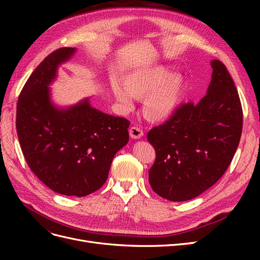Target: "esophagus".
Returning a JSON list of instances; mask_svg holds the SVG:
<instances>
[{
  "label": "esophagus",
  "instance_id": "esophagus-1",
  "mask_svg": "<svg viewBox=\"0 0 260 260\" xmlns=\"http://www.w3.org/2000/svg\"><path fill=\"white\" fill-rule=\"evenodd\" d=\"M129 133H130V137L132 139H141L144 135L143 130L138 128V127H131L129 130Z\"/></svg>",
  "mask_w": 260,
  "mask_h": 260
}]
</instances>
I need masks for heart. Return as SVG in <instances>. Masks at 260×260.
<instances>
[{
  "instance_id": "b5f03b06",
  "label": "heart",
  "mask_w": 260,
  "mask_h": 260,
  "mask_svg": "<svg viewBox=\"0 0 260 260\" xmlns=\"http://www.w3.org/2000/svg\"><path fill=\"white\" fill-rule=\"evenodd\" d=\"M112 83L113 95L123 111H131L135 99L143 101L146 119L159 122L174 115L183 95L184 80L180 75H171L166 66L138 69Z\"/></svg>"
}]
</instances>
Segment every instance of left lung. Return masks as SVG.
<instances>
[{
	"instance_id": "left-lung-1",
	"label": "left lung",
	"mask_w": 260,
	"mask_h": 260,
	"mask_svg": "<svg viewBox=\"0 0 260 260\" xmlns=\"http://www.w3.org/2000/svg\"><path fill=\"white\" fill-rule=\"evenodd\" d=\"M211 81L198 104L181 105L147 133L156 152L148 171L153 191L172 202L192 200L222 177L239 146L242 105L225 66L210 61Z\"/></svg>"
}]
</instances>
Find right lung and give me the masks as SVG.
Wrapping results in <instances>:
<instances>
[{"mask_svg": "<svg viewBox=\"0 0 260 260\" xmlns=\"http://www.w3.org/2000/svg\"><path fill=\"white\" fill-rule=\"evenodd\" d=\"M75 52L54 51L31 74L18 98L16 129L39 180L54 192L82 198L106 182L115 154L129 141L130 121L102 113L89 99L66 108L52 103L49 85Z\"/></svg>", "mask_w": 260, "mask_h": 260, "instance_id": "right-lung-1", "label": "right lung"}]
</instances>
